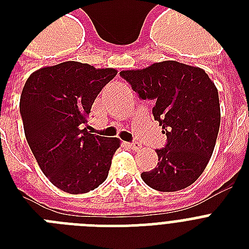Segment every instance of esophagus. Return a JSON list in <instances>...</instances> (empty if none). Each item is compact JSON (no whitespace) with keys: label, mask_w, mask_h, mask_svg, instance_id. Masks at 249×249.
<instances>
[{"label":"esophagus","mask_w":249,"mask_h":249,"mask_svg":"<svg viewBox=\"0 0 249 249\" xmlns=\"http://www.w3.org/2000/svg\"><path fill=\"white\" fill-rule=\"evenodd\" d=\"M128 147L132 148V150H140V148H142V144L138 143V142H133V143H128Z\"/></svg>","instance_id":"esophagus-1"}]
</instances>
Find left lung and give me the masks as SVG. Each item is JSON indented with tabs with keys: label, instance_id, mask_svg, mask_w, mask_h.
<instances>
[{
	"label": "left lung",
	"instance_id": "obj_1",
	"mask_svg": "<svg viewBox=\"0 0 249 249\" xmlns=\"http://www.w3.org/2000/svg\"><path fill=\"white\" fill-rule=\"evenodd\" d=\"M142 99H152V113L166 136L156 150L159 163L143 172L146 185L158 191H178L193 185L216 146L221 111L218 90L203 68L164 60L142 70L120 72Z\"/></svg>",
	"mask_w": 249,
	"mask_h": 249
}]
</instances>
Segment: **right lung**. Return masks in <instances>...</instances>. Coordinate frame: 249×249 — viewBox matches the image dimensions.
I'll return each mask as SVG.
<instances>
[{
	"label": "right lung",
	"mask_w": 249,
	"mask_h": 249,
	"mask_svg": "<svg viewBox=\"0 0 249 249\" xmlns=\"http://www.w3.org/2000/svg\"><path fill=\"white\" fill-rule=\"evenodd\" d=\"M116 75L115 68L68 60L40 68L25 81L19 105L25 138L49 181L66 193H88L108 176L120 140L94 136L84 124Z\"/></svg>",
	"instance_id": "add662e5"
}]
</instances>
